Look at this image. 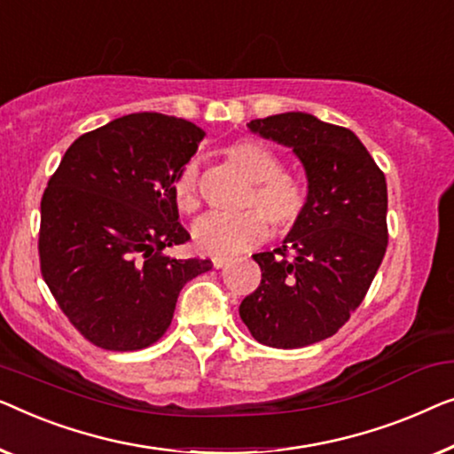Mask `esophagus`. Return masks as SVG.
<instances>
[{"label":"esophagus","instance_id":"34e87169","mask_svg":"<svg viewBox=\"0 0 454 454\" xmlns=\"http://www.w3.org/2000/svg\"><path fill=\"white\" fill-rule=\"evenodd\" d=\"M228 263L226 257H214V267L215 270H220V267H224Z\"/></svg>","mask_w":454,"mask_h":454}]
</instances>
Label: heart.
<instances>
[{"instance_id": "heart-1", "label": "heart", "mask_w": 454, "mask_h": 454, "mask_svg": "<svg viewBox=\"0 0 454 454\" xmlns=\"http://www.w3.org/2000/svg\"><path fill=\"white\" fill-rule=\"evenodd\" d=\"M226 160L248 178V189L236 215H206L193 228L197 251L209 257L232 254L257 247L270 234H286L302 220L309 206V187L294 172L284 170L276 152L251 137H240L224 148ZM172 200L181 214L200 209L195 164H184L172 181Z\"/></svg>"}]
</instances>
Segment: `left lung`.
<instances>
[{
	"mask_svg": "<svg viewBox=\"0 0 454 454\" xmlns=\"http://www.w3.org/2000/svg\"><path fill=\"white\" fill-rule=\"evenodd\" d=\"M248 127L300 158L309 206L282 247L253 254L261 284L239 312L263 346L306 348L348 323L379 271L388 245L385 172L354 131L312 114L282 113Z\"/></svg>",
	"mask_w": 454,
	"mask_h": 454,
	"instance_id": "8db88e82",
	"label": "left lung"
}]
</instances>
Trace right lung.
Returning <instances> with one entry per match:
<instances>
[{
  "label": "right lung",
  "instance_id": "right-lung-1",
  "mask_svg": "<svg viewBox=\"0 0 454 454\" xmlns=\"http://www.w3.org/2000/svg\"><path fill=\"white\" fill-rule=\"evenodd\" d=\"M203 136L168 114H127L75 139L49 178L41 273L63 315L97 348L136 352L156 343L183 286L212 270L209 259L164 253L191 239L172 181Z\"/></svg>",
  "mask_w": 454,
  "mask_h": 454
}]
</instances>
